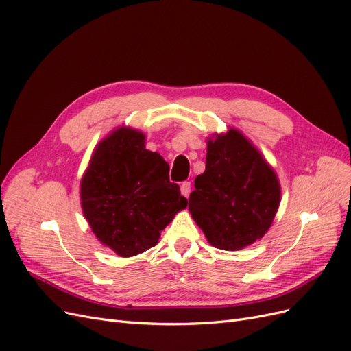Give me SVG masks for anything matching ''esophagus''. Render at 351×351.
<instances>
[{
	"instance_id": "34e87169",
	"label": "esophagus",
	"mask_w": 351,
	"mask_h": 351,
	"mask_svg": "<svg viewBox=\"0 0 351 351\" xmlns=\"http://www.w3.org/2000/svg\"><path fill=\"white\" fill-rule=\"evenodd\" d=\"M180 189H182V195L187 197L190 195V189H192V184H190V182H183L182 186H180Z\"/></svg>"
}]
</instances>
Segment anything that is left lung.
I'll list each match as a JSON object with an SVG mask.
<instances>
[{
  "label": "left lung",
  "mask_w": 351,
  "mask_h": 351,
  "mask_svg": "<svg viewBox=\"0 0 351 351\" xmlns=\"http://www.w3.org/2000/svg\"><path fill=\"white\" fill-rule=\"evenodd\" d=\"M189 210L208 241L239 250L262 239L280 205L278 178L234 129L208 141L205 173L196 177Z\"/></svg>",
  "instance_id": "1"
}]
</instances>
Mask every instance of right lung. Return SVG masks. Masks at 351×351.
Wrapping results in <instances>:
<instances>
[{
  "label": "right lung",
  "mask_w": 351,
  "mask_h": 351,
  "mask_svg": "<svg viewBox=\"0 0 351 351\" xmlns=\"http://www.w3.org/2000/svg\"><path fill=\"white\" fill-rule=\"evenodd\" d=\"M165 159L145 149V134L117 129L93 152L83 176V214L98 240L120 256H134L187 206L180 186L169 182Z\"/></svg>",
  "instance_id": "add662e5"
}]
</instances>
